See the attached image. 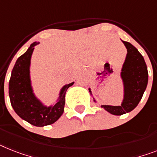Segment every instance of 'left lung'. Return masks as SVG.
I'll return each mask as SVG.
<instances>
[{"instance_id": "obj_1", "label": "left lung", "mask_w": 157, "mask_h": 157, "mask_svg": "<svg viewBox=\"0 0 157 157\" xmlns=\"http://www.w3.org/2000/svg\"><path fill=\"white\" fill-rule=\"evenodd\" d=\"M122 41L128 51L121 70V78L124 89V99L120 106L101 105V107L115 116L126 114L136 107L142 99L148 80L147 66L144 57L132 44ZM89 91L92 94L90 88ZM94 101L96 102L94 99Z\"/></svg>"}]
</instances>
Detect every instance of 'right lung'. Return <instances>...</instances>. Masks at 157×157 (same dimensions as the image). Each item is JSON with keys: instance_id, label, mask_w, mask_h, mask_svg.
<instances>
[{"instance_id": "1", "label": "right lung", "mask_w": 157, "mask_h": 157, "mask_svg": "<svg viewBox=\"0 0 157 157\" xmlns=\"http://www.w3.org/2000/svg\"><path fill=\"white\" fill-rule=\"evenodd\" d=\"M39 42L30 45L25 54L17 58L12 71L9 83L10 103L17 116L36 127H44L54 124L64 111L66 91L73 82L65 85L60 90L59 98L54 106L46 107L35 96L31 86L30 60L34 46Z\"/></svg>"}]
</instances>
